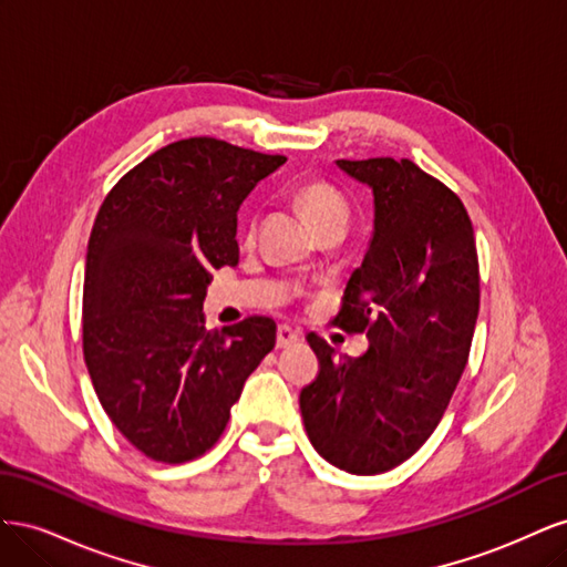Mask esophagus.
I'll use <instances>...</instances> for the list:
<instances>
[{"label":"esophagus","instance_id":"esophagus-1","mask_svg":"<svg viewBox=\"0 0 567 567\" xmlns=\"http://www.w3.org/2000/svg\"><path fill=\"white\" fill-rule=\"evenodd\" d=\"M298 340H300V331H296L293 326H288V323H279V329H277V348L279 350L296 346Z\"/></svg>","mask_w":567,"mask_h":567}]
</instances>
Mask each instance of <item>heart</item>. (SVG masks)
Listing matches in <instances>:
<instances>
[{
  "label": "heart",
  "mask_w": 567,
  "mask_h": 567,
  "mask_svg": "<svg viewBox=\"0 0 567 567\" xmlns=\"http://www.w3.org/2000/svg\"><path fill=\"white\" fill-rule=\"evenodd\" d=\"M296 198L300 203L305 217L312 221V227L317 231L326 225H346L348 221V215H350L348 200L340 194V188L333 186L331 182H326L321 177L305 179L298 186ZM248 234H252V221L248 227Z\"/></svg>",
  "instance_id": "b5f03b06"
}]
</instances>
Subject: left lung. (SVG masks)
Masks as SVG:
<instances>
[{"label":"left lung","mask_w":567,"mask_h":567,"mask_svg":"<svg viewBox=\"0 0 567 567\" xmlns=\"http://www.w3.org/2000/svg\"><path fill=\"white\" fill-rule=\"evenodd\" d=\"M371 186L373 236L333 323L369 350L333 357L317 333V379L300 392L312 447L336 468L375 475L433 435L468 362L480 269L461 198L406 158L336 161Z\"/></svg>","instance_id":"obj_1"}]
</instances>
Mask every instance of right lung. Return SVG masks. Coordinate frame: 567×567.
Returning a JSON list of instances; mask_svg holds the SVG:
<instances>
[{
    "label": "right lung",
    "instance_id": "right-lung-1",
    "mask_svg": "<svg viewBox=\"0 0 567 567\" xmlns=\"http://www.w3.org/2000/svg\"><path fill=\"white\" fill-rule=\"evenodd\" d=\"M284 163L192 136L151 153L101 203L84 265V364L113 425L153 461L208 452L277 342V323L257 315L208 331L203 300L210 271L238 265V208Z\"/></svg>",
    "mask_w": 567,
    "mask_h": 567
}]
</instances>
